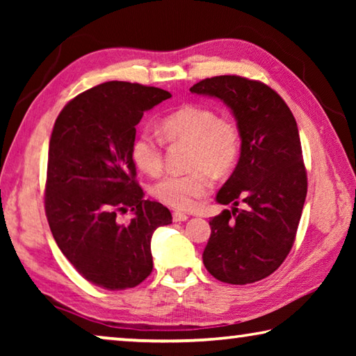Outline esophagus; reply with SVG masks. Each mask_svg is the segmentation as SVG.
<instances>
[{
  "label": "esophagus",
  "mask_w": 356,
  "mask_h": 356,
  "mask_svg": "<svg viewBox=\"0 0 356 356\" xmlns=\"http://www.w3.org/2000/svg\"><path fill=\"white\" fill-rule=\"evenodd\" d=\"M172 220L174 221H186V220H188V215H185L182 212H174L172 213Z\"/></svg>",
  "instance_id": "34e87169"
}]
</instances>
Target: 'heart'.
I'll return each instance as SVG.
<instances>
[{
  "mask_svg": "<svg viewBox=\"0 0 356 356\" xmlns=\"http://www.w3.org/2000/svg\"><path fill=\"white\" fill-rule=\"evenodd\" d=\"M160 134L168 143H188L185 174H170L152 186L160 202L177 210H191L212 188V179L222 177L238 159L242 138L232 119L218 116L213 108L188 104L160 120ZM131 160L143 172L155 176L163 168V144L152 131L143 130L131 143Z\"/></svg>",
  "mask_w": 356,
  "mask_h": 356,
  "instance_id": "b5f03b06",
  "label": "heart"
}]
</instances>
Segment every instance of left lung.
I'll list each match as a JSON object with an SVG mask.
<instances>
[{"mask_svg": "<svg viewBox=\"0 0 356 356\" xmlns=\"http://www.w3.org/2000/svg\"><path fill=\"white\" fill-rule=\"evenodd\" d=\"M190 91L229 106L242 138L236 170L216 193V202L232 207L210 220L202 262L227 284L261 281L291 251L308 191L297 122L280 94L261 81L221 75Z\"/></svg>", "mask_w": 356, "mask_h": 356, "instance_id": "8db88e82", "label": "left lung"}]
</instances>
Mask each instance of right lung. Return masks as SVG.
I'll return each mask as SVG.
<instances>
[{"label":"right lung","mask_w":356,"mask_h":356,"mask_svg":"<svg viewBox=\"0 0 356 356\" xmlns=\"http://www.w3.org/2000/svg\"><path fill=\"white\" fill-rule=\"evenodd\" d=\"M160 88L106 81L63 108L48 146L45 213L59 250L84 280L106 291L135 287L152 272L150 238L171 225L144 200L131 143L144 111L170 99ZM130 208L127 225L117 215Z\"/></svg>","instance_id":"obj_1"}]
</instances>
